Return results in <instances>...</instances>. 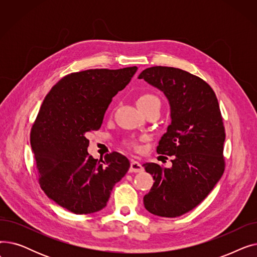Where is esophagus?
Masks as SVG:
<instances>
[{
    "label": "esophagus",
    "instance_id": "1",
    "mask_svg": "<svg viewBox=\"0 0 257 257\" xmlns=\"http://www.w3.org/2000/svg\"><path fill=\"white\" fill-rule=\"evenodd\" d=\"M143 170H144V168L139 163V161L131 160V164H130V172L131 173H139V172H142Z\"/></svg>",
    "mask_w": 257,
    "mask_h": 257
}]
</instances>
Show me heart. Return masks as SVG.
<instances>
[{"instance_id":"b5f03b06","label":"heart","mask_w":257,"mask_h":257,"mask_svg":"<svg viewBox=\"0 0 257 257\" xmlns=\"http://www.w3.org/2000/svg\"><path fill=\"white\" fill-rule=\"evenodd\" d=\"M154 105L160 107V100L153 93H144L138 99V106L140 107V109H143V108H147L150 106H154ZM128 144L131 147L136 148V149L138 148V144L136 142H129Z\"/></svg>"}]
</instances>
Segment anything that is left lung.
Segmentation results:
<instances>
[{"label": "left lung", "instance_id": "8db88e82", "mask_svg": "<svg viewBox=\"0 0 257 257\" xmlns=\"http://www.w3.org/2000/svg\"><path fill=\"white\" fill-rule=\"evenodd\" d=\"M139 79L165 93L172 119L156 149L172 156V168L143 165L154 179L144 204L159 217H180L207 197L224 173L225 128L219 102L204 80L176 67H148Z\"/></svg>", "mask_w": 257, "mask_h": 257}]
</instances>
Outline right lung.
<instances>
[{"label":"right lung","mask_w":257,"mask_h":257,"mask_svg":"<svg viewBox=\"0 0 257 257\" xmlns=\"http://www.w3.org/2000/svg\"><path fill=\"white\" fill-rule=\"evenodd\" d=\"M138 67L94 69L66 75L47 94L31 129L38 181L45 194L76 214L103 209L116 182L130 168L117 152L94 159L87 152L90 131L99 130L115 94Z\"/></svg>","instance_id":"obj_1"}]
</instances>
